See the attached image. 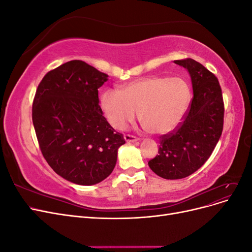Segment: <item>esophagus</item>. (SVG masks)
<instances>
[{"instance_id":"esophagus-1","label":"esophagus","mask_w":252,"mask_h":252,"mask_svg":"<svg viewBox=\"0 0 252 252\" xmlns=\"http://www.w3.org/2000/svg\"><path fill=\"white\" fill-rule=\"evenodd\" d=\"M124 139H125V141L127 142V143H133V142H136L138 141V139L135 138V136H133V135H131V134H125L124 135Z\"/></svg>"}]
</instances>
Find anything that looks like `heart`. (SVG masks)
<instances>
[{
    "label": "heart",
    "instance_id": "1",
    "mask_svg": "<svg viewBox=\"0 0 252 252\" xmlns=\"http://www.w3.org/2000/svg\"><path fill=\"white\" fill-rule=\"evenodd\" d=\"M190 89L182 78L152 75L123 85L120 90L107 89L100 96L101 108L109 124L123 130L139 120L146 130L165 134L177 128L190 103Z\"/></svg>",
    "mask_w": 252,
    "mask_h": 252
}]
</instances>
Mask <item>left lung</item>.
I'll use <instances>...</instances> for the list:
<instances>
[{
    "instance_id": "obj_1",
    "label": "left lung",
    "mask_w": 252,
    "mask_h": 252,
    "mask_svg": "<svg viewBox=\"0 0 252 252\" xmlns=\"http://www.w3.org/2000/svg\"><path fill=\"white\" fill-rule=\"evenodd\" d=\"M188 70L193 97L184 120L172 132L159 138L158 155L150 159V169L166 180L192 174L207 161L220 138L224 102L217 77L192 59L174 61Z\"/></svg>"
}]
</instances>
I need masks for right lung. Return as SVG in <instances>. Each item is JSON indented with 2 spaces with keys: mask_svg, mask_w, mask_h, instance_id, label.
<instances>
[{
  "mask_svg": "<svg viewBox=\"0 0 252 252\" xmlns=\"http://www.w3.org/2000/svg\"><path fill=\"white\" fill-rule=\"evenodd\" d=\"M108 75L80 60L45 74L32 104V122L43 157L63 179L94 185L112 172L125 144L103 117L98 91Z\"/></svg>",
  "mask_w": 252,
  "mask_h": 252,
  "instance_id": "add662e5",
  "label": "right lung"
}]
</instances>
